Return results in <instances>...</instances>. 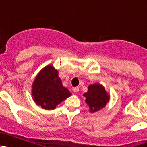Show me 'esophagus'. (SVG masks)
<instances>
[{"instance_id": "34e87169", "label": "esophagus", "mask_w": 147, "mask_h": 147, "mask_svg": "<svg viewBox=\"0 0 147 147\" xmlns=\"http://www.w3.org/2000/svg\"><path fill=\"white\" fill-rule=\"evenodd\" d=\"M73 90H74V93H77L80 90V88H78V87H75V88H73Z\"/></svg>"}]
</instances>
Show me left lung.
Returning <instances> with one entry per match:
<instances>
[{
	"instance_id": "8db88e82",
	"label": "left lung",
	"mask_w": 147,
	"mask_h": 147,
	"mask_svg": "<svg viewBox=\"0 0 147 147\" xmlns=\"http://www.w3.org/2000/svg\"><path fill=\"white\" fill-rule=\"evenodd\" d=\"M86 98L85 102L89 106L90 112L94 113L105 107L110 100V95L100 84L88 86V92L83 94Z\"/></svg>"
}]
</instances>
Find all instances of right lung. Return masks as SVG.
I'll list each match as a JSON object with an SVG mask.
<instances>
[{
	"mask_svg": "<svg viewBox=\"0 0 147 147\" xmlns=\"http://www.w3.org/2000/svg\"><path fill=\"white\" fill-rule=\"evenodd\" d=\"M32 97L34 102L45 110H53L57 105L71 96L62 84L58 71L51 65L42 68L32 85Z\"/></svg>",
	"mask_w": 147,
	"mask_h": 147,
	"instance_id": "right-lung-1",
	"label": "right lung"
}]
</instances>
